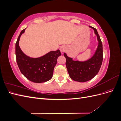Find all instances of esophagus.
Segmentation results:
<instances>
[{"mask_svg":"<svg viewBox=\"0 0 121 121\" xmlns=\"http://www.w3.org/2000/svg\"><path fill=\"white\" fill-rule=\"evenodd\" d=\"M65 50H66V47H65L64 45L61 46L60 47V52H65Z\"/></svg>","mask_w":121,"mask_h":121,"instance_id":"obj_1","label":"esophagus"}]
</instances>
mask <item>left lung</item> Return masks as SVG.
Masks as SVG:
<instances>
[{"mask_svg":"<svg viewBox=\"0 0 121 121\" xmlns=\"http://www.w3.org/2000/svg\"><path fill=\"white\" fill-rule=\"evenodd\" d=\"M89 28L94 30L98 42L93 56L87 60L79 61L73 60V58L69 57L66 53H64L66 58L65 65L69 77L79 82H87L94 78L99 71L103 60L102 44L99 36L95 28L91 26Z\"/></svg>","mask_w":121,"mask_h":121,"instance_id":"1","label":"left lung"}]
</instances>
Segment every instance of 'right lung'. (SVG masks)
Here are the masks:
<instances>
[{
	"instance_id": "add662e5",
	"label": "right lung",
	"mask_w": 121,
	"mask_h": 121,
	"mask_svg": "<svg viewBox=\"0 0 121 121\" xmlns=\"http://www.w3.org/2000/svg\"><path fill=\"white\" fill-rule=\"evenodd\" d=\"M25 29L20 33L16 43L17 63L21 72L30 81L37 83H43L52 78L53 69L57 63V59L60 55V50L50 51L39 57H31L26 55L19 46L21 35Z\"/></svg>"
}]
</instances>
